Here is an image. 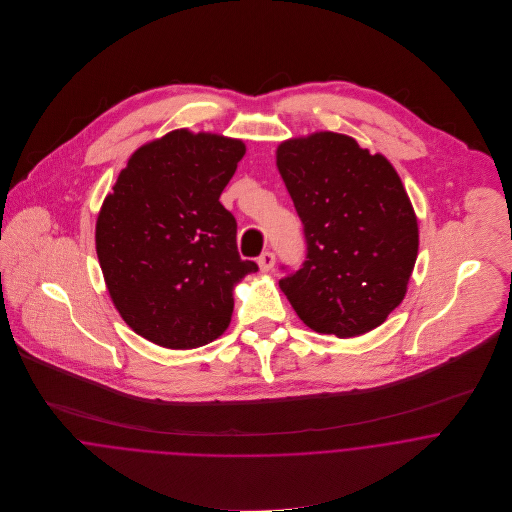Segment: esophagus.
Segmentation results:
<instances>
[{
    "instance_id": "esophagus-1",
    "label": "esophagus",
    "mask_w": 512,
    "mask_h": 512,
    "mask_svg": "<svg viewBox=\"0 0 512 512\" xmlns=\"http://www.w3.org/2000/svg\"><path fill=\"white\" fill-rule=\"evenodd\" d=\"M276 264V256L272 252H264L260 258H258V266H260V272H270Z\"/></svg>"
}]
</instances>
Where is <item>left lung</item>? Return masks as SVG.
I'll use <instances>...</instances> for the list:
<instances>
[{"label":"left lung","instance_id":"obj_1","mask_svg":"<svg viewBox=\"0 0 512 512\" xmlns=\"http://www.w3.org/2000/svg\"><path fill=\"white\" fill-rule=\"evenodd\" d=\"M303 222L307 260L280 280L299 319L341 339L365 335L402 303L418 258V219L382 153L315 132L276 149Z\"/></svg>","mask_w":512,"mask_h":512}]
</instances>
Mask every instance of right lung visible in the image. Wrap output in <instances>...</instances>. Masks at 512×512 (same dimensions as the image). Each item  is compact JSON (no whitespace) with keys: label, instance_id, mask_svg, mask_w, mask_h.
<instances>
[{"label":"right lung","instance_id":"1","mask_svg":"<svg viewBox=\"0 0 512 512\" xmlns=\"http://www.w3.org/2000/svg\"><path fill=\"white\" fill-rule=\"evenodd\" d=\"M242 140L173 130L138 147L96 219V254L126 325L165 349H197L228 329L234 288L258 270L236 248L222 189Z\"/></svg>","mask_w":512,"mask_h":512}]
</instances>
